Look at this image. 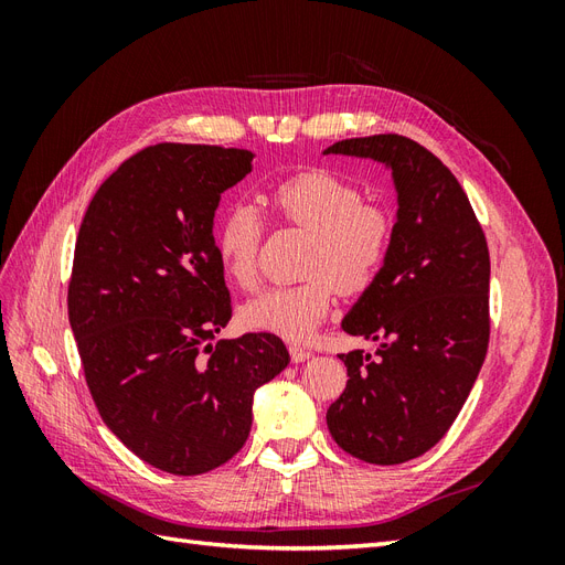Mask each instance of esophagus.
I'll return each mask as SVG.
<instances>
[{"mask_svg": "<svg viewBox=\"0 0 565 565\" xmlns=\"http://www.w3.org/2000/svg\"><path fill=\"white\" fill-rule=\"evenodd\" d=\"M289 358H292V363H303V361H309V358H313V351L292 344L289 347Z\"/></svg>", "mask_w": 565, "mask_h": 565, "instance_id": "esophagus-1", "label": "esophagus"}]
</instances>
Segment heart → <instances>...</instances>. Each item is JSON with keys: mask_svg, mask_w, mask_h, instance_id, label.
I'll return each instance as SVG.
<instances>
[{"mask_svg": "<svg viewBox=\"0 0 565 565\" xmlns=\"http://www.w3.org/2000/svg\"><path fill=\"white\" fill-rule=\"evenodd\" d=\"M276 212L311 233L303 273L297 285L270 287L241 309V322L256 332L289 341H306L330 316L337 289L361 295L377 280L391 247L393 216L363 202L358 188L324 169L282 179L270 191ZM262 214L247 202H235L221 214L214 233L216 259L237 287H254L259 278Z\"/></svg>", "mask_w": 565, "mask_h": 565, "instance_id": "b5f03b06", "label": "heart"}]
</instances>
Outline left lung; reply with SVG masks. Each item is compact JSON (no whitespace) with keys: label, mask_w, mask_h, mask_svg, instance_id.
Returning a JSON list of instances; mask_svg holds the SVG:
<instances>
[{"label":"left lung","mask_w":565,"mask_h":565,"mask_svg":"<svg viewBox=\"0 0 565 565\" xmlns=\"http://www.w3.org/2000/svg\"><path fill=\"white\" fill-rule=\"evenodd\" d=\"M330 152L391 169L398 212L382 273L341 320L344 332L380 341L377 358L339 355L349 382L328 429L358 459L403 465L448 434L486 361L488 243L459 181L417 141L377 134Z\"/></svg>","instance_id":"1"}]
</instances>
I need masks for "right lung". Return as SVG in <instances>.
<instances>
[{"instance_id":"1","label":"right lung","mask_w":565,"mask_h":565,"mask_svg":"<svg viewBox=\"0 0 565 565\" xmlns=\"http://www.w3.org/2000/svg\"><path fill=\"white\" fill-rule=\"evenodd\" d=\"M252 158L150 146L100 183L79 226L67 318L84 377L108 429L167 473L228 461L249 436L254 391L289 363L270 332L212 344L231 320L214 212Z\"/></svg>"}]
</instances>
